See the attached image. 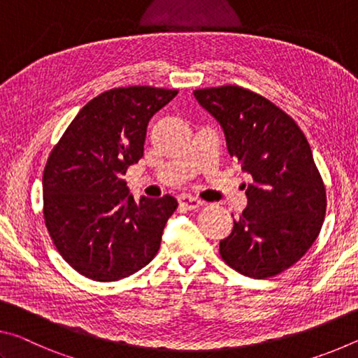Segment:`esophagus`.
Here are the masks:
<instances>
[{
	"instance_id": "esophagus-1",
	"label": "esophagus",
	"mask_w": 358,
	"mask_h": 358,
	"mask_svg": "<svg viewBox=\"0 0 358 358\" xmlns=\"http://www.w3.org/2000/svg\"><path fill=\"white\" fill-rule=\"evenodd\" d=\"M179 203H180V206L185 208V209H196V208L203 206L201 200H198V198L192 196V195H187V193H185V195L179 196Z\"/></svg>"
}]
</instances>
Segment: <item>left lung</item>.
Segmentation results:
<instances>
[{
    "label": "left lung",
    "mask_w": 358,
    "mask_h": 358,
    "mask_svg": "<svg viewBox=\"0 0 358 358\" xmlns=\"http://www.w3.org/2000/svg\"><path fill=\"white\" fill-rule=\"evenodd\" d=\"M193 95L217 119L228 152L252 178L248 208L220 241L222 260L243 276H278L306 254L325 217V185L308 139L289 114L244 87Z\"/></svg>",
    "instance_id": "8db88e82"
}]
</instances>
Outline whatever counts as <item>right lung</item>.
Returning <instances> with one entry per match:
<instances>
[{"label": "right lung", "mask_w": 358, "mask_h": 358, "mask_svg": "<svg viewBox=\"0 0 358 358\" xmlns=\"http://www.w3.org/2000/svg\"><path fill=\"white\" fill-rule=\"evenodd\" d=\"M178 90L119 87L85 104L47 158L43 214L57 250L76 271L98 282L131 276L157 255L171 195H128L124 174L141 160L152 115Z\"/></svg>", "instance_id": "right-lung-1"}]
</instances>
